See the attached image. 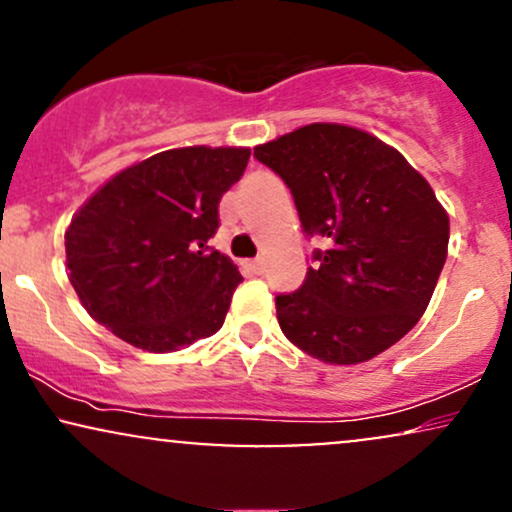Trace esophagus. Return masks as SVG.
<instances>
[{
	"mask_svg": "<svg viewBox=\"0 0 512 512\" xmlns=\"http://www.w3.org/2000/svg\"><path fill=\"white\" fill-rule=\"evenodd\" d=\"M250 269H252V272H255V274H262V272H264V260H262V257H257V260H252V262H250Z\"/></svg>",
	"mask_w": 512,
	"mask_h": 512,
	"instance_id": "34e87169",
	"label": "esophagus"
}]
</instances>
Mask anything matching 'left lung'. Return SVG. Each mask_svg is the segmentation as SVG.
<instances>
[{
    "instance_id": "1",
    "label": "left lung",
    "mask_w": 512,
    "mask_h": 512,
    "mask_svg": "<svg viewBox=\"0 0 512 512\" xmlns=\"http://www.w3.org/2000/svg\"><path fill=\"white\" fill-rule=\"evenodd\" d=\"M296 202L315 250L303 286L276 296L291 344L334 366L383 354L419 322L448 257L450 219L424 175L363 129L315 122L255 146Z\"/></svg>"
}]
</instances>
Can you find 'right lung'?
<instances>
[{
	"label": "right lung",
	"mask_w": 512,
	"mask_h": 512,
	"mask_svg": "<svg viewBox=\"0 0 512 512\" xmlns=\"http://www.w3.org/2000/svg\"><path fill=\"white\" fill-rule=\"evenodd\" d=\"M248 158L240 146H185L105 182L64 233L69 281L86 313L154 354L219 332L243 276L209 238Z\"/></svg>",
	"instance_id": "1"
}]
</instances>
